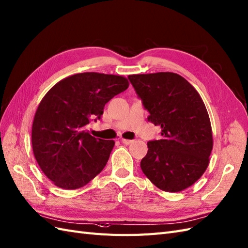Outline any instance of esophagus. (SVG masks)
<instances>
[{"label": "esophagus", "mask_w": 248, "mask_h": 248, "mask_svg": "<svg viewBox=\"0 0 248 248\" xmlns=\"http://www.w3.org/2000/svg\"><path fill=\"white\" fill-rule=\"evenodd\" d=\"M122 142H123L124 144H126V145H128V144H131V143L133 142V140H130V139H124V138H123V139H122Z\"/></svg>", "instance_id": "obj_1"}]
</instances>
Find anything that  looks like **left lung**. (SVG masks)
<instances>
[{"label": "left lung", "instance_id": "obj_1", "mask_svg": "<svg viewBox=\"0 0 248 248\" xmlns=\"http://www.w3.org/2000/svg\"><path fill=\"white\" fill-rule=\"evenodd\" d=\"M147 119L161 126V138L147 142L141 169L155 187L180 192L206 171L213 148L211 122L200 93L174 73L130 75Z\"/></svg>", "mask_w": 248, "mask_h": 248}]
</instances>
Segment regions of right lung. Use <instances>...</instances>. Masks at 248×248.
Here are the masks:
<instances>
[{
	"label": "right lung",
	"instance_id": "1",
	"mask_svg": "<svg viewBox=\"0 0 248 248\" xmlns=\"http://www.w3.org/2000/svg\"><path fill=\"white\" fill-rule=\"evenodd\" d=\"M128 87L123 76L82 73L47 91L35 112L32 147L42 172L54 185L81 188L103 170L114 140L95 138L85 129L91 119L101 118L112 97Z\"/></svg>",
	"mask_w": 248,
	"mask_h": 248
}]
</instances>
